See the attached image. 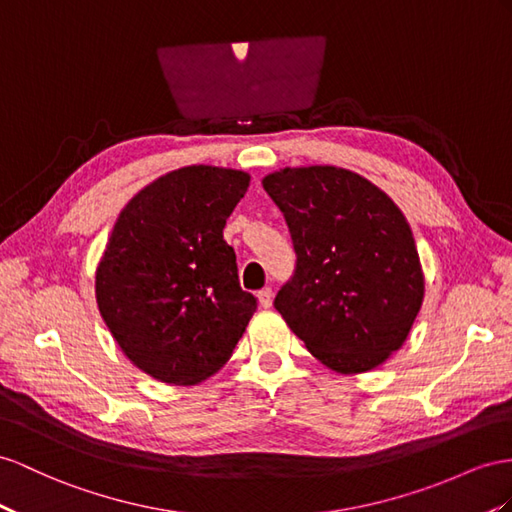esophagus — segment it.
I'll list each match as a JSON object with an SVG mask.
<instances>
[{
  "instance_id": "obj_1",
  "label": "esophagus",
  "mask_w": 512,
  "mask_h": 512,
  "mask_svg": "<svg viewBox=\"0 0 512 512\" xmlns=\"http://www.w3.org/2000/svg\"><path fill=\"white\" fill-rule=\"evenodd\" d=\"M257 298H259V305L264 307V309H268L272 305V290H270V287H264V290H259Z\"/></svg>"
}]
</instances>
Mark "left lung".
Masks as SVG:
<instances>
[{"instance_id": "1", "label": "left lung", "mask_w": 512, "mask_h": 512, "mask_svg": "<svg viewBox=\"0 0 512 512\" xmlns=\"http://www.w3.org/2000/svg\"><path fill=\"white\" fill-rule=\"evenodd\" d=\"M292 233L296 270L274 307L326 368L370 372L402 348L424 300V272L400 207L337 166L264 177Z\"/></svg>"}]
</instances>
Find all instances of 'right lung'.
Wrapping results in <instances>:
<instances>
[{
	"label": "right lung",
	"mask_w": 512,
	"mask_h": 512,
	"mask_svg": "<svg viewBox=\"0 0 512 512\" xmlns=\"http://www.w3.org/2000/svg\"><path fill=\"white\" fill-rule=\"evenodd\" d=\"M244 170L192 164L157 177L116 218L95 272L114 342L138 370L196 385L225 365L257 309L238 281L227 218L248 190Z\"/></svg>",
	"instance_id": "1"
}]
</instances>
